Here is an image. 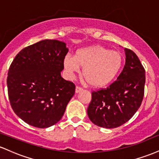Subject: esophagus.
Wrapping results in <instances>:
<instances>
[{
    "label": "esophagus",
    "mask_w": 159,
    "mask_h": 159,
    "mask_svg": "<svg viewBox=\"0 0 159 159\" xmlns=\"http://www.w3.org/2000/svg\"><path fill=\"white\" fill-rule=\"evenodd\" d=\"M82 90H83V89H82L81 87H78V86H77V87H75V93H80Z\"/></svg>",
    "instance_id": "34e87169"
}]
</instances>
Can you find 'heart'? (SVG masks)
<instances>
[{
  "label": "heart",
  "mask_w": 159,
  "mask_h": 159,
  "mask_svg": "<svg viewBox=\"0 0 159 159\" xmlns=\"http://www.w3.org/2000/svg\"><path fill=\"white\" fill-rule=\"evenodd\" d=\"M64 70L69 78H73L83 67L84 79L95 87H105L112 82L123 66L120 53L102 45H91L78 49L72 56L67 54L63 61Z\"/></svg>",
  "instance_id": "heart-1"
}]
</instances>
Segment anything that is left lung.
Listing matches in <instances>:
<instances>
[{
  "instance_id": "left-lung-1",
  "label": "left lung",
  "mask_w": 159,
  "mask_h": 159,
  "mask_svg": "<svg viewBox=\"0 0 159 159\" xmlns=\"http://www.w3.org/2000/svg\"><path fill=\"white\" fill-rule=\"evenodd\" d=\"M125 63L116 81L105 89L92 92L87 114L95 125L119 127L138 110L144 95L145 69L135 53L125 48Z\"/></svg>"
}]
</instances>
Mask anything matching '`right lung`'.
I'll return each mask as SVG.
<instances>
[{"mask_svg": "<svg viewBox=\"0 0 159 159\" xmlns=\"http://www.w3.org/2000/svg\"><path fill=\"white\" fill-rule=\"evenodd\" d=\"M68 51L63 42L44 39L23 48L11 63L7 80L11 107L29 125L50 127L64 114L75 90L61 74Z\"/></svg>", "mask_w": 159, "mask_h": 159, "instance_id": "right-lung-1", "label": "right lung"}]
</instances>
